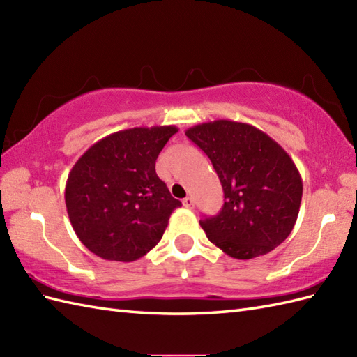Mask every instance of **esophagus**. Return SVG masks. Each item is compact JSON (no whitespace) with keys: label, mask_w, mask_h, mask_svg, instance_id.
<instances>
[{"label":"esophagus","mask_w":357,"mask_h":357,"mask_svg":"<svg viewBox=\"0 0 357 357\" xmlns=\"http://www.w3.org/2000/svg\"><path fill=\"white\" fill-rule=\"evenodd\" d=\"M183 206H184L185 208H193V207H195L193 198H185V199L183 201Z\"/></svg>","instance_id":"34e87169"}]
</instances>
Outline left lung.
Masks as SVG:
<instances>
[{
    "mask_svg": "<svg viewBox=\"0 0 357 357\" xmlns=\"http://www.w3.org/2000/svg\"><path fill=\"white\" fill-rule=\"evenodd\" d=\"M206 153L224 190L216 216L199 221L207 238L236 259H253L288 238L299 215L302 179L293 159L267 133L216 119L185 130Z\"/></svg>",
    "mask_w": 357,
    "mask_h": 357,
    "instance_id": "8db88e82",
    "label": "left lung"
}]
</instances>
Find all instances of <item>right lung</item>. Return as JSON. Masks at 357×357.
Masks as SVG:
<instances>
[{
    "label": "right lung",
    "instance_id": "right-lung-1",
    "mask_svg": "<svg viewBox=\"0 0 357 357\" xmlns=\"http://www.w3.org/2000/svg\"><path fill=\"white\" fill-rule=\"evenodd\" d=\"M174 126L133 127L105 136L82 155L66 183V207L79 241L107 261L147 255L183 206L158 178L155 162Z\"/></svg>",
    "mask_w": 357,
    "mask_h": 357
}]
</instances>
